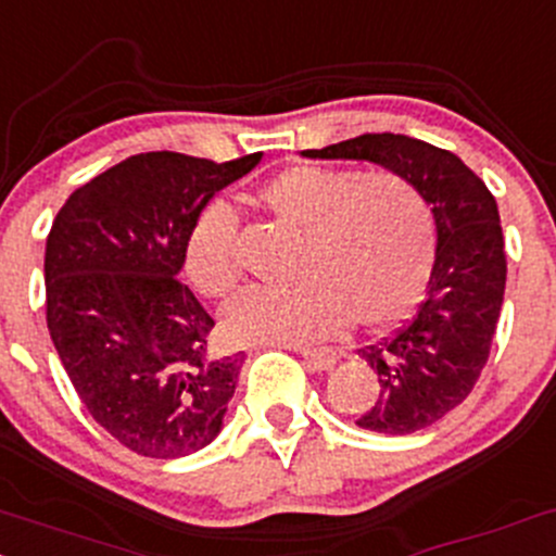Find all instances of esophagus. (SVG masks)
<instances>
[{
  "instance_id": "obj_1",
  "label": "esophagus",
  "mask_w": 556,
  "mask_h": 556,
  "mask_svg": "<svg viewBox=\"0 0 556 556\" xmlns=\"http://www.w3.org/2000/svg\"><path fill=\"white\" fill-rule=\"evenodd\" d=\"M298 353H301L303 364H306L311 371H327L338 364V356H334V351H329V348H301Z\"/></svg>"
}]
</instances>
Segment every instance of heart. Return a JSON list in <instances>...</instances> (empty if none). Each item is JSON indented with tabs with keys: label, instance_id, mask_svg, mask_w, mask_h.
Returning a JSON list of instances; mask_svg holds the SVG:
<instances>
[{
	"label": "heart",
	"instance_id": "heart-1",
	"mask_svg": "<svg viewBox=\"0 0 556 556\" xmlns=\"http://www.w3.org/2000/svg\"><path fill=\"white\" fill-rule=\"evenodd\" d=\"M261 205L303 231L295 288H248L227 303L222 329L237 345H303L332 340L362 321L382 329L422 298L435 255V222L417 187L393 170L295 166L258 192ZM194 288L222 298L240 282L237 216L211 200L187 237Z\"/></svg>",
	"mask_w": 556,
	"mask_h": 556
}]
</instances>
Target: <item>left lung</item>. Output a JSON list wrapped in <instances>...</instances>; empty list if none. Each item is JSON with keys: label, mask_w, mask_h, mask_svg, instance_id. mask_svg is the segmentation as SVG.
Wrapping results in <instances>:
<instances>
[{"label": "left lung", "mask_w": 556, "mask_h": 556, "mask_svg": "<svg viewBox=\"0 0 556 556\" xmlns=\"http://www.w3.org/2000/svg\"><path fill=\"white\" fill-rule=\"evenodd\" d=\"M301 155L375 163L412 181L430 205V282L408 325L362 353L380 399L356 422L386 435L425 430L467 399L488 362L506 285L496 200L462 157L404 134H362Z\"/></svg>", "instance_id": "1"}]
</instances>
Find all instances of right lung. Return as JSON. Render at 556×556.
<instances>
[{"label":"right lung","mask_w":556,"mask_h":556,"mask_svg":"<svg viewBox=\"0 0 556 556\" xmlns=\"http://www.w3.org/2000/svg\"><path fill=\"white\" fill-rule=\"evenodd\" d=\"M261 157L142 152L78 187L54 218V351L91 417L137 454L179 459L222 432L245 356H211L213 319L179 274L198 213Z\"/></svg>","instance_id":"obj_1"}]
</instances>
